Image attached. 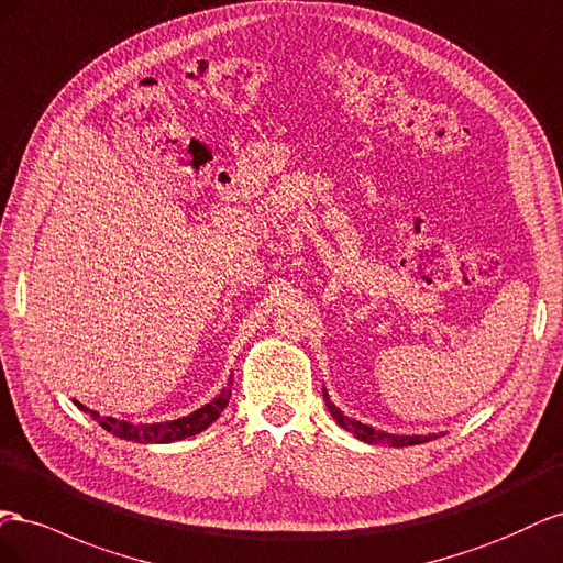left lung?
Wrapping results in <instances>:
<instances>
[{
    "mask_svg": "<svg viewBox=\"0 0 563 563\" xmlns=\"http://www.w3.org/2000/svg\"><path fill=\"white\" fill-rule=\"evenodd\" d=\"M323 398H325V406H328L330 415L336 420V424H340V427L346 429V431H351L353 437L365 441V443H382V445H391V448H404V445H417V443H427V441H431V439H437V437H433V433H429V437H396V433L377 431V429H373V427L361 424L358 420H351V417H346L340 408H336V406L332 404L325 389H323Z\"/></svg>",
    "mask_w": 563,
    "mask_h": 563,
    "instance_id": "left-lung-1",
    "label": "left lung"
}]
</instances>
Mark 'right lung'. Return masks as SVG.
I'll use <instances>...</instances> for the list:
<instances>
[{
  "mask_svg": "<svg viewBox=\"0 0 563 563\" xmlns=\"http://www.w3.org/2000/svg\"><path fill=\"white\" fill-rule=\"evenodd\" d=\"M231 389H223L212 404L202 406L200 410L190 412L186 417H179V420L172 422H157V424H132V422H122L115 420V417H101L99 412H93L85 406H79L75 400L77 408H82L89 412L96 422H99L106 431H110L112 437H120L126 441H136V443H172V441H181L186 437H196L202 429L210 427L217 417L223 412V408L229 406Z\"/></svg>",
  "mask_w": 563,
  "mask_h": 563,
  "instance_id": "obj_1",
  "label": "right lung"
}]
</instances>
